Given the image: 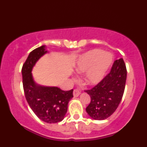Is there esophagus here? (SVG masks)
I'll use <instances>...</instances> for the list:
<instances>
[{
  "instance_id": "1",
  "label": "esophagus",
  "mask_w": 147,
  "mask_h": 147,
  "mask_svg": "<svg viewBox=\"0 0 147 147\" xmlns=\"http://www.w3.org/2000/svg\"><path fill=\"white\" fill-rule=\"evenodd\" d=\"M80 89H78V88H76V89H75L73 91V95L74 97H78V96L80 94Z\"/></svg>"
}]
</instances>
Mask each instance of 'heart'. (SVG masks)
<instances>
[{
	"label": "heart",
	"instance_id": "1",
	"mask_svg": "<svg viewBox=\"0 0 147 147\" xmlns=\"http://www.w3.org/2000/svg\"><path fill=\"white\" fill-rule=\"evenodd\" d=\"M113 61L112 55L101 49L89 51L80 56L75 67L77 73L86 72L85 80L90 84L96 85L105 76Z\"/></svg>",
	"mask_w": 147,
	"mask_h": 147
}]
</instances>
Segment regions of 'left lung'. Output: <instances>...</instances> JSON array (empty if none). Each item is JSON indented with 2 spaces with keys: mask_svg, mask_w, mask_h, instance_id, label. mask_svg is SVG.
<instances>
[{
  "mask_svg": "<svg viewBox=\"0 0 147 147\" xmlns=\"http://www.w3.org/2000/svg\"><path fill=\"white\" fill-rule=\"evenodd\" d=\"M127 79L126 65L123 58L114 62L111 72L92 89L85 90L90 97L86 111L92 119L103 120L118 107L123 95Z\"/></svg>",
  "mask_w": 147,
  "mask_h": 147,
  "instance_id": "left-lung-1",
  "label": "left lung"
}]
</instances>
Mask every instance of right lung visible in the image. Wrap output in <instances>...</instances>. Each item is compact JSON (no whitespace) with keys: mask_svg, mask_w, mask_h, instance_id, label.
I'll list each match as a JSON object with an SVG mask.
<instances>
[{"mask_svg":"<svg viewBox=\"0 0 147 147\" xmlns=\"http://www.w3.org/2000/svg\"><path fill=\"white\" fill-rule=\"evenodd\" d=\"M46 53L44 46L29 53L22 68L23 88L26 100L37 117L48 123H56L64 118L69 101L73 97V89L66 91L57 87L40 86L34 82L32 69Z\"/></svg>","mask_w":147,"mask_h":147,"instance_id":"obj_1","label":"right lung"}]
</instances>
